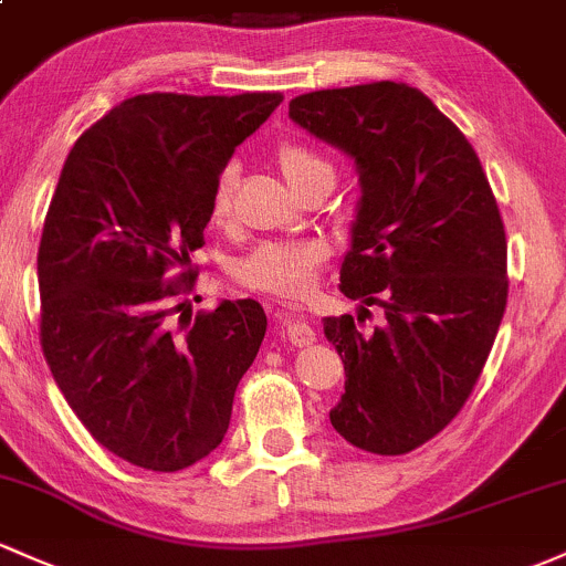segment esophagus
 I'll return each instance as SVG.
<instances>
[{
    "instance_id": "34e87169",
    "label": "esophagus",
    "mask_w": 566,
    "mask_h": 566,
    "mask_svg": "<svg viewBox=\"0 0 566 566\" xmlns=\"http://www.w3.org/2000/svg\"><path fill=\"white\" fill-rule=\"evenodd\" d=\"M284 333H287L290 344L295 346H312L316 340L314 327L308 325V322H287V325H284Z\"/></svg>"
}]
</instances>
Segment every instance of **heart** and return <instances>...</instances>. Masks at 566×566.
I'll list each match as a JSON object with an SVG mask.
<instances>
[{
  "label": "heart",
  "mask_w": 566,
  "mask_h": 566,
  "mask_svg": "<svg viewBox=\"0 0 566 566\" xmlns=\"http://www.w3.org/2000/svg\"><path fill=\"white\" fill-rule=\"evenodd\" d=\"M276 164L287 182L303 192L316 179H333V166L316 147L306 142H279ZM235 188V166H226L214 179L212 217L226 220L231 214ZM331 254V247L322 239H265L258 241L250 252L233 263L235 282L260 293L282 297H301L314 287L316 273Z\"/></svg>",
  "instance_id": "b5f03b06"
}]
</instances>
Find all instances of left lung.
I'll return each mask as SVG.
<instances>
[{
	"label": "left lung",
	"mask_w": 566,
	"mask_h": 566,
	"mask_svg": "<svg viewBox=\"0 0 566 566\" xmlns=\"http://www.w3.org/2000/svg\"><path fill=\"white\" fill-rule=\"evenodd\" d=\"M290 117L354 158L363 198L340 293L359 316H325L346 392L340 438L370 454L419 449L473 392L507 303V241L486 171L464 134L406 83L314 91ZM368 305L385 319L363 332Z\"/></svg>",
	"instance_id": "left-lung-1"
}]
</instances>
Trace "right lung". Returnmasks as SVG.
Returning <instances> with one entry per match:
<instances>
[{
    "mask_svg": "<svg viewBox=\"0 0 566 566\" xmlns=\"http://www.w3.org/2000/svg\"><path fill=\"white\" fill-rule=\"evenodd\" d=\"M282 98L142 93L61 169L36 254L42 354L93 440L136 468L177 473L212 454L263 344L252 297L196 319H174V297L196 284L217 174Z\"/></svg>",
    "mask_w": 566,
    "mask_h": 566,
    "instance_id": "1",
    "label": "right lung"
}]
</instances>
